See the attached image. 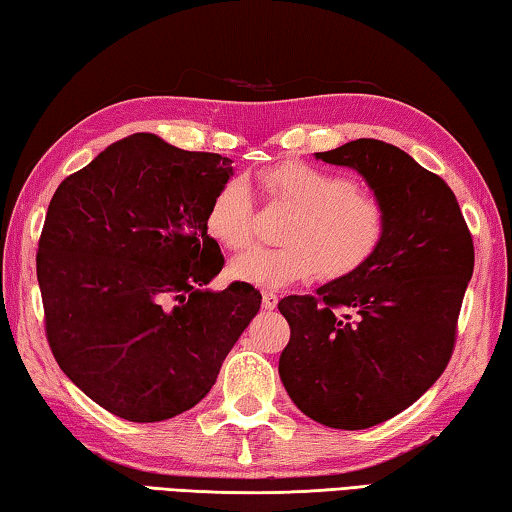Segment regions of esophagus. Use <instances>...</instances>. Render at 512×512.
I'll use <instances>...</instances> for the list:
<instances>
[{
  "instance_id": "esophagus-1",
  "label": "esophagus",
  "mask_w": 512,
  "mask_h": 512,
  "mask_svg": "<svg viewBox=\"0 0 512 512\" xmlns=\"http://www.w3.org/2000/svg\"><path fill=\"white\" fill-rule=\"evenodd\" d=\"M262 307H264L266 311H271V309L277 307V296H275L273 291H264V293H262Z\"/></svg>"
}]
</instances>
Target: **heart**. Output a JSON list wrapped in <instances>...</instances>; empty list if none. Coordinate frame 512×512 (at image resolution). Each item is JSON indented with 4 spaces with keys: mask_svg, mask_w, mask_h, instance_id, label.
Listing matches in <instances>:
<instances>
[{
    "mask_svg": "<svg viewBox=\"0 0 512 512\" xmlns=\"http://www.w3.org/2000/svg\"><path fill=\"white\" fill-rule=\"evenodd\" d=\"M259 180L293 214L280 232L282 246H257L232 262L230 271L239 280L273 289L314 275L341 280L359 271L384 239V205L341 173L282 162L259 173ZM205 228L228 250H244L253 241L255 203L244 178H230L216 189Z\"/></svg>",
    "mask_w": 512,
    "mask_h": 512,
    "instance_id": "1",
    "label": "heart"
}]
</instances>
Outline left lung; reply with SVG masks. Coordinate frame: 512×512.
<instances>
[{
    "mask_svg": "<svg viewBox=\"0 0 512 512\" xmlns=\"http://www.w3.org/2000/svg\"><path fill=\"white\" fill-rule=\"evenodd\" d=\"M361 173L384 205L386 230L359 271L280 300L291 339L280 379L325 427L368 429L424 395L447 368L474 271V244L452 189L409 153L354 140L316 153Z\"/></svg>",
    "mask_w": 512,
    "mask_h": 512,
    "instance_id": "obj_1",
    "label": "left lung"
}]
</instances>
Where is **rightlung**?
I'll use <instances>...</instances> for the list:
<instances>
[{"instance_id": "obj_1", "label": "right lung", "mask_w": 512, "mask_h": 512, "mask_svg": "<svg viewBox=\"0 0 512 512\" xmlns=\"http://www.w3.org/2000/svg\"><path fill=\"white\" fill-rule=\"evenodd\" d=\"M230 176L219 153L135 133L51 198L38 244L49 348L119 418L160 422L192 409L257 316L262 296L250 284L205 289L223 268L205 214Z\"/></svg>"}]
</instances>
